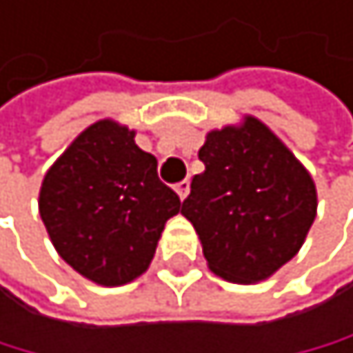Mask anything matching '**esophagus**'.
I'll return each instance as SVG.
<instances>
[{
  "label": "esophagus",
  "mask_w": 353,
  "mask_h": 353,
  "mask_svg": "<svg viewBox=\"0 0 353 353\" xmlns=\"http://www.w3.org/2000/svg\"><path fill=\"white\" fill-rule=\"evenodd\" d=\"M189 189H191V182L189 180H182V182L175 184V194L180 196V200H184V198L189 196Z\"/></svg>",
  "instance_id": "34e87169"
}]
</instances>
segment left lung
Here are the masks:
<instances>
[{
  "mask_svg": "<svg viewBox=\"0 0 353 353\" xmlns=\"http://www.w3.org/2000/svg\"><path fill=\"white\" fill-rule=\"evenodd\" d=\"M182 216L194 225L209 270L234 284L268 279L300 252L315 221L311 173L254 117L207 132Z\"/></svg>",
  "mask_w": 353,
  "mask_h": 353,
  "instance_id": "1",
  "label": "left lung"
}]
</instances>
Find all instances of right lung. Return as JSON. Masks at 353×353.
<instances>
[{
    "instance_id": "obj_1",
    "label": "right lung",
    "mask_w": 353,
    "mask_h": 353,
    "mask_svg": "<svg viewBox=\"0 0 353 353\" xmlns=\"http://www.w3.org/2000/svg\"><path fill=\"white\" fill-rule=\"evenodd\" d=\"M40 216L56 252L99 286H123L148 270L178 194L157 159L112 119L85 128L47 171Z\"/></svg>"
}]
</instances>
